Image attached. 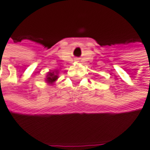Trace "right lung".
Segmentation results:
<instances>
[{
	"label": "right lung",
	"instance_id": "add662e5",
	"mask_svg": "<svg viewBox=\"0 0 150 150\" xmlns=\"http://www.w3.org/2000/svg\"><path fill=\"white\" fill-rule=\"evenodd\" d=\"M58 79V76H57V75H54V73L53 72V73H51V72H49V75H48V76H47V81H48V83H49V84H52V83H54V82L56 80Z\"/></svg>",
	"mask_w": 150,
	"mask_h": 150
}]
</instances>
